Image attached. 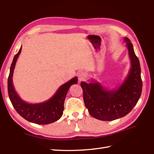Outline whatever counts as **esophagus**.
Masks as SVG:
<instances>
[{"label":"esophagus","instance_id":"obj_1","mask_svg":"<svg viewBox=\"0 0 154 154\" xmlns=\"http://www.w3.org/2000/svg\"><path fill=\"white\" fill-rule=\"evenodd\" d=\"M87 76V74L84 71H80L78 74V80L80 82L85 80V78Z\"/></svg>","mask_w":154,"mask_h":154}]
</instances>
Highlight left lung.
<instances>
[{
	"label": "left lung",
	"mask_w": 154,
	"mask_h": 154,
	"mask_svg": "<svg viewBox=\"0 0 154 154\" xmlns=\"http://www.w3.org/2000/svg\"><path fill=\"white\" fill-rule=\"evenodd\" d=\"M131 67L127 76L117 88L108 90L96 80L81 82L83 101L93 118L112 121L127 115L137 103L142 92L141 67L130 40L125 37Z\"/></svg>",
	"instance_id": "1"
}]
</instances>
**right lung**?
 I'll return each instance as SVG.
<instances>
[{"mask_svg": "<svg viewBox=\"0 0 154 154\" xmlns=\"http://www.w3.org/2000/svg\"><path fill=\"white\" fill-rule=\"evenodd\" d=\"M22 47L14 57L8 80V95L16 111L23 118L29 122L38 125H48L58 121L62 117L64 101L70 87L78 83L76 76L59 87L54 95L44 102L29 103L22 100L15 90L13 83V74L17 60L20 54Z\"/></svg>", "mask_w": 154, "mask_h": 154, "instance_id": "right-lung-1", "label": "right lung"}]
</instances>
